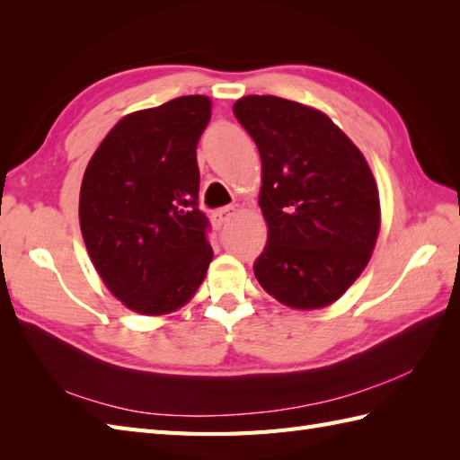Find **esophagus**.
Returning <instances> with one entry per match:
<instances>
[{"mask_svg": "<svg viewBox=\"0 0 460 460\" xmlns=\"http://www.w3.org/2000/svg\"><path fill=\"white\" fill-rule=\"evenodd\" d=\"M237 215V209L233 208V205H227V208H221L213 213V221L217 227H223V225H227L233 217Z\"/></svg>", "mask_w": 460, "mask_h": 460, "instance_id": "obj_1", "label": "esophagus"}]
</instances>
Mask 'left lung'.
I'll return each mask as SVG.
<instances>
[{"label":"left lung","mask_w":460,"mask_h":460,"mask_svg":"<svg viewBox=\"0 0 460 460\" xmlns=\"http://www.w3.org/2000/svg\"><path fill=\"white\" fill-rule=\"evenodd\" d=\"M255 140L269 225L255 277L300 310L328 306L366 269L379 233V193L364 155L324 112L270 94L233 104Z\"/></svg>","instance_id":"1"}]
</instances>
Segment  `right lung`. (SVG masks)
<instances>
[{
    "label": "right lung",
    "mask_w": 460,
    "mask_h": 460,
    "mask_svg": "<svg viewBox=\"0 0 460 460\" xmlns=\"http://www.w3.org/2000/svg\"><path fill=\"white\" fill-rule=\"evenodd\" d=\"M209 119L211 101L201 94L132 112L86 165L79 199L86 251L112 295L140 314L183 306L213 259L195 154Z\"/></svg>",
    "instance_id": "1"
}]
</instances>
